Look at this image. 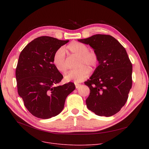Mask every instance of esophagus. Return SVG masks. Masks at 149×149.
<instances>
[{
	"label": "esophagus",
	"instance_id": "obj_1",
	"mask_svg": "<svg viewBox=\"0 0 149 149\" xmlns=\"http://www.w3.org/2000/svg\"><path fill=\"white\" fill-rule=\"evenodd\" d=\"M81 86V84H79V83H75V88H77V89H78L79 88L80 86Z\"/></svg>",
	"mask_w": 149,
	"mask_h": 149
}]
</instances>
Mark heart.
<instances>
[{
  "mask_svg": "<svg viewBox=\"0 0 149 149\" xmlns=\"http://www.w3.org/2000/svg\"><path fill=\"white\" fill-rule=\"evenodd\" d=\"M66 49L70 52L80 56L79 69L70 70L65 75L66 81H73L80 83L83 81L90 73V68H94L98 63V57L95 52L89 51L88 47L85 44L79 42H72L69 43ZM53 64L59 72L64 73L68 66L65 61V51L62 48L58 49L54 53L52 58Z\"/></svg>",
  "mask_w": 149,
  "mask_h": 149,
  "instance_id": "1",
  "label": "heart"
}]
</instances>
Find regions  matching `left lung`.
<instances>
[{
  "label": "left lung",
  "instance_id": "obj_1",
  "mask_svg": "<svg viewBox=\"0 0 149 149\" xmlns=\"http://www.w3.org/2000/svg\"><path fill=\"white\" fill-rule=\"evenodd\" d=\"M78 41L90 45L98 57V66L84 82L90 89L86 106L98 116L113 115L126 104L132 88V65L127 53L109 35L95 34Z\"/></svg>",
  "mask_w": 149,
  "mask_h": 149
}]
</instances>
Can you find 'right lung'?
Listing matches in <instances>:
<instances>
[{
  "instance_id": "obj_1",
  "label": "right lung",
  "mask_w": 149,
  "mask_h": 149,
  "mask_svg": "<svg viewBox=\"0 0 149 149\" xmlns=\"http://www.w3.org/2000/svg\"><path fill=\"white\" fill-rule=\"evenodd\" d=\"M69 41L39 37L20 54L15 70L18 93L28 111L37 118L48 119L58 115L67 96L75 89L72 82L56 86L63 77L54 65L53 56Z\"/></svg>"
}]
</instances>
